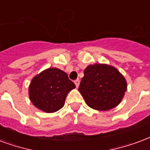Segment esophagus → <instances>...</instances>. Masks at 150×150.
Returning a JSON list of instances; mask_svg holds the SVG:
<instances>
[{
    "instance_id": "34e87169",
    "label": "esophagus",
    "mask_w": 150,
    "mask_h": 150,
    "mask_svg": "<svg viewBox=\"0 0 150 150\" xmlns=\"http://www.w3.org/2000/svg\"><path fill=\"white\" fill-rule=\"evenodd\" d=\"M74 83H75V86H76V87H79V83H80L79 80V79L75 80V82H74Z\"/></svg>"
}]
</instances>
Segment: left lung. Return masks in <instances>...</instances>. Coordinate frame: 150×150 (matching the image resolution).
I'll return each mask as SVG.
<instances>
[{
    "label": "left lung",
    "mask_w": 150,
    "mask_h": 150,
    "mask_svg": "<svg viewBox=\"0 0 150 150\" xmlns=\"http://www.w3.org/2000/svg\"><path fill=\"white\" fill-rule=\"evenodd\" d=\"M127 89L125 78L116 67L105 64H95L85 68L79 91L89 107L107 111L121 102Z\"/></svg>",
    "instance_id": "obj_1"
}]
</instances>
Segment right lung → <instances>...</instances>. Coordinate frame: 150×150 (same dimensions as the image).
<instances>
[{
  "instance_id": "obj_1",
  "label": "right lung",
  "mask_w": 150,
  "mask_h": 150,
  "mask_svg": "<svg viewBox=\"0 0 150 150\" xmlns=\"http://www.w3.org/2000/svg\"><path fill=\"white\" fill-rule=\"evenodd\" d=\"M75 85L67 73L57 67L42 71L32 79L29 98L35 107L45 112H55L64 105L67 93Z\"/></svg>"
}]
</instances>
